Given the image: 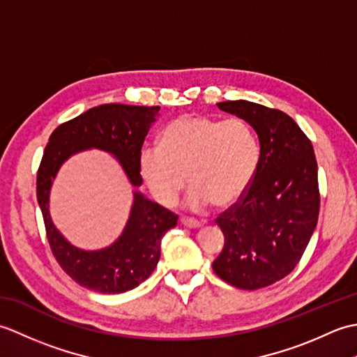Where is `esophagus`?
Listing matches in <instances>:
<instances>
[{
	"mask_svg": "<svg viewBox=\"0 0 357 357\" xmlns=\"http://www.w3.org/2000/svg\"><path fill=\"white\" fill-rule=\"evenodd\" d=\"M181 224H183L184 227H188V229H199V227L202 225L199 221H196V219L185 218V216L181 218Z\"/></svg>",
	"mask_w": 357,
	"mask_h": 357,
	"instance_id": "esophagus-1",
	"label": "esophagus"
}]
</instances>
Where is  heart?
I'll use <instances>...</instances> for the list:
<instances>
[{"label": "heart", "mask_w": 357, "mask_h": 357, "mask_svg": "<svg viewBox=\"0 0 357 357\" xmlns=\"http://www.w3.org/2000/svg\"><path fill=\"white\" fill-rule=\"evenodd\" d=\"M261 155L259 138L247 121L185 115L164 128L161 146L141 149L138 170L151 198L164 207L173 206L187 179V207H229L252 185Z\"/></svg>", "instance_id": "obj_1"}]
</instances>
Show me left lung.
I'll return each mask as SVG.
<instances>
[{"label": "left lung", "mask_w": 357, "mask_h": 357, "mask_svg": "<svg viewBox=\"0 0 357 357\" xmlns=\"http://www.w3.org/2000/svg\"><path fill=\"white\" fill-rule=\"evenodd\" d=\"M218 107L247 121L261 142V164L242 198L216 219L225 236L216 275L241 290L284 279L301 261L319 216L312 141L287 113L250 101Z\"/></svg>", "instance_id": "left-lung-1"}]
</instances>
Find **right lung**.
<instances>
[{
  "label": "right lung",
  "mask_w": 357,
  "mask_h": 357,
  "mask_svg": "<svg viewBox=\"0 0 357 357\" xmlns=\"http://www.w3.org/2000/svg\"><path fill=\"white\" fill-rule=\"evenodd\" d=\"M158 112V105H98L56 127L44 149L36 174V198L52 253L67 275L89 290L118 294L144 282L156 268L161 239L167 230L176 227L178 216L135 190L130 216L121 236L109 247L87 252L72 245L53 224L49 211L52 183L72 155L100 149L115 156L130 184L139 187V151Z\"/></svg>",
  "instance_id": "1"
}]
</instances>
